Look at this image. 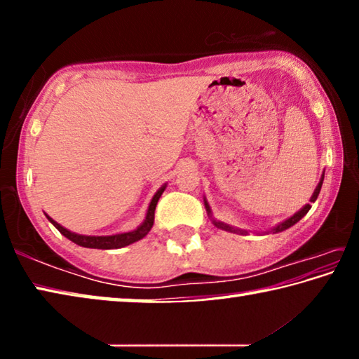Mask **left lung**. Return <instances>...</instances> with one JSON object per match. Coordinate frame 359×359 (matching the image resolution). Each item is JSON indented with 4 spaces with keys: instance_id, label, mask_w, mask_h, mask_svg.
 <instances>
[{
    "instance_id": "8db88e82",
    "label": "left lung",
    "mask_w": 359,
    "mask_h": 359,
    "mask_svg": "<svg viewBox=\"0 0 359 359\" xmlns=\"http://www.w3.org/2000/svg\"><path fill=\"white\" fill-rule=\"evenodd\" d=\"M323 179H325V174H321V179H320L318 185H317V188H315V191H313V194H312V198H311V203H315V201H317V198H318V194H320V190H321V185H323ZM204 205H205V210H208V215H209V218H210L212 223H214L217 228L224 229V231H229V233H236V234H247V233H248V231H245V229H241V228L229 226V224H226V223H223V222H218V220H215V218L212 217L210 205H209L208 199H205V198H204ZM311 208H312L311 204H306V205H304L302 209L297 210L294 215H291L290 218H287V220H283L282 223H278L277 226H274V228H272L271 231H266L264 234H269V233H272V234H277V233H282V231H285V229L291 228V226H293V224H296L297 222H299L301 218H302L304 215H306L309 210H311Z\"/></svg>"
}]
</instances>
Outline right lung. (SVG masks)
Here are the masks:
<instances>
[{"label":"right lung","mask_w":359,"mask_h":359,"mask_svg":"<svg viewBox=\"0 0 359 359\" xmlns=\"http://www.w3.org/2000/svg\"><path fill=\"white\" fill-rule=\"evenodd\" d=\"M166 190V184L163 185L160 190H158L154 198H151V201L149 204V209H147V214H145V220L139 224L136 229L128 231V233H118V234H112V236H83V234H76L72 233V231L63 228L62 224L57 223L53 218H50L48 215L47 220L50 222L53 226H55L60 233H62L65 238H68L69 241L74 242V244L81 245V247H87V248H101V250H111V248H121V247H126L130 244H135V242L141 241L142 238L149 234V231L154 226V220H155V208H156V203L160 196L163 194V191Z\"/></svg>","instance_id":"1"}]
</instances>
